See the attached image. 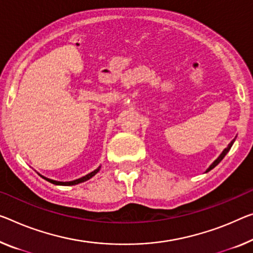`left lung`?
<instances>
[{
    "mask_svg": "<svg viewBox=\"0 0 253 253\" xmlns=\"http://www.w3.org/2000/svg\"><path fill=\"white\" fill-rule=\"evenodd\" d=\"M235 140V139H234ZM234 140H232V141H231V143H230V145H228L227 146V148H225L224 149V151H223V153H221L220 154V156L218 157V158H217L216 159V161L215 162H213L212 163V164L211 165V166H209V169H207V172H209V170H211V169H213V167H215V166H217V165H218L219 164V163H220V161H221V159H223L225 156H226V154L228 153V150H230L231 149V147H232V145H233V142H234Z\"/></svg>",
    "mask_w": 253,
    "mask_h": 253,
    "instance_id": "1",
    "label": "left lung"
}]
</instances>
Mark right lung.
Returning a JSON list of instances; mask_svg holds the SVG:
<instances>
[{"mask_svg":"<svg viewBox=\"0 0 253 253\" xmlns=\"http://www.w3.org/2000/svg\"><path fill=\"white\" fill-rule=\"evenodd\" d=\"M98 170H99V169H95V170H94V172H91V173L87 174L86 176H83V177L78 178V180H75V181H70V182H59V181H54V180H50V178L44 177V176H42V178H45L46 181H48V182H50V183H53V184H56V185H76V184L83 183V182H84V181L89 180V178H91L92 176L95 175V174H96L97 172H98ZM41 176H42V175H41Z\"/></svg>","mask_w":253,"mask_h":253,"instance_id":"1","label":"right lung"}]
</instances>
